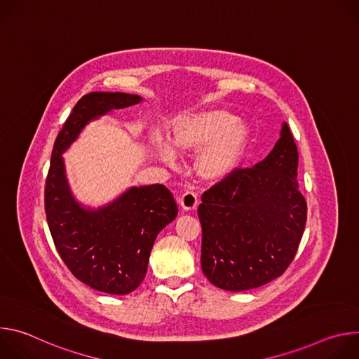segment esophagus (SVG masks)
<instances>
[{"instance_id":"1","label":"esophagus","mask_w":359,"mask_h":359,"mask_svg":"<svg viewBox=\"0 0 359 359\" xmlns=\"http://www.w3.org/2000/svg\"><path fill=\"white\" fill-rule=\"evenodd\" d=\"M179 203H180V206L183 208V210H187V212L194 210L197 208V204H198V196L194 191H186L180 196Z\"/></svg>"}]
</instances>
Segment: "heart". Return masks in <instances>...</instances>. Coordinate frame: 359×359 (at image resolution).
Segmentation results:
<instances>
[{
	"mask_svg": "<svg viewBox=\"0 0 359 359\" xmlns=\"http://www.w3.org/2000/svg\"><path fill=\"white\" fill-rule=\"evenodd\" d=\"M248 140V128L237 121L236 115L223 109L175 118L169 128L170 146L159 133L151 136L156 155L166 163L175 161L172 148L180 155L198 151L194 168L197 175L208 182L223 180L238 168Z\"/></svg>",
	"mask_w": 359,
	"mask_h": 359,
	"instance_id": "b5f03b06",
	"label": "heart"
}]
</instances>
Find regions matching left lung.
Here are the masks:
<instances>
[{"label":"left lung","mask_w":359,"mask_h":359,"mask_svg":"<svg viewBox=\"0 0 359 359\" xmlns=\"http://www.w3.org/2000/svg\"><path fill=\"white\" fill-rule=\"evenodd\" d=\"M298 150L287 123L269 156L237 168L201 196V270L216 287L245 291L280 277L298 250L306 201L297 182Z\"/></svg>","instance_id":"obj_1"}]
</instances>
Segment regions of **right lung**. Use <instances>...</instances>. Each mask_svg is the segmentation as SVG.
I'll return each mask as SVG.
<instances>
[{
  "instance_id": "obj_1",
  "label": "right lung",
  "mask_w": 359,
  "mask_h": 359,
  "mask_svg": "<svg viewBox=\"0 0 359 359\" xmlns=\"http://www.w3.org/2000/svg\"><path fill=\"white\" fill-rule=\"evenodd\" d=\"M140 100L123 92L82 96L57 136L45 182L46 222L62 262L83 284L115 295L129 294L143 281L153 243L177 216L176 200L166 186L150 184L86 209L69 190L62 153L90 121Z\"/></svg>"
}]
</instances>
